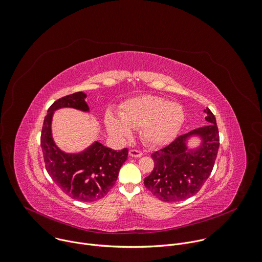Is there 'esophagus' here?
I'll use <instances>...</instances> for the list:
<instances>
[{
  "mask_svg": "<svg viewBox=\"0 0 262 262\" xmlns=\"http://www.w3.org/2000/svg\"><path fill=\"white\" fill-rule=\"evenodd\" d=\"M129 155L132 158H140V157H142V152L137 150V149H130L129 150Z\"/></svg>",
  "mask_w": 262,
  "mask_h": 262,
  "instance_id": "esophagus-1",
  "label": "esophagus"
}]
</instances>
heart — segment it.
Returning a JSON list of instances; mask_svg holds the SVG:
<instances>
[{
    "label": "heart",
    "instance_id": "obj_1",
    "mask_svg": "<svg viewBox=\"0 0 262 262\" xmlns=\"http://www.w3.org/2000/svg\"><path fill=\"white\" fill-rule=\"evenodd\" d=\"M119 116L111 113L105 115V126L110 133L128 139L132 135L131 128H140L142 140L150 146H161L173 140L185 120L180 104L151 95L126 100Z\"/></svg>",
    "mask_w": 262,
    "mask_h": 262
}]
</instances>
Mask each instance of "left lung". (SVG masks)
<instances>
[{
  "mask_svg": "<svg viewBox=\"0 0 262 262\" xmlns=\"http://www.w3.org/2000/svg\"><path fill=\"white\" fill-rule=\"evenodd\" d=\"M207 126L177 137L166 147L155 151L152 172L144 185L163 202L182 201L195 194L210 176L219 147V133L214 115L204 110ZM196 138L199 143L189 146Z\"/></svg>",
  "mask_w": 262,
  "mask_h": 262,
  "instance_id": "left-lung-1",
  "label": "left lung"
}]
</instances>
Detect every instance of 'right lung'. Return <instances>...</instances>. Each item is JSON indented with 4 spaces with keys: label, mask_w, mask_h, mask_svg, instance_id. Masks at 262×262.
<instances>
[{
    "label": "right lung",
    "mask_w": 262,
    "mask_h": 262,
    "mask_svg": "<svg viewBox=\"0 0 262 262\" xmlns=\"http://www.w3.org/2000/svg\"><path fill=\"white\" fill-rule=\"evenodd\" d=\"M87 94L77 92L55 101L44 120L41 147L46 170L53 181L71 198L81 202H94L103 198L114 186L122 165L128 158V148L120 151L94 141L78 152H67L54 141L52 120L61 108L90 113Z\"/></svg>",
    "instance_id": "add662e5"
}]
</instances>
